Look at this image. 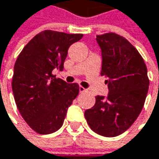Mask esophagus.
Instances as JSON below:
<instances>
[{
    "mask_svg": "<svg viewBox=\"0 0 159 159\" xmlns=\"http://www.w3.org/2000/svg\"><path fill=\"white\" fill-rule=\"evenodd\" d=\"M79 91H80L81 93H84V92H87V91H88V89H84L83 87H80V88H79Z\"/></svg>",
    "mask_w": 159,
    "mask_h": 159,
    "instance_id": "1",
    "label": "esophagus"
}]
</instances>
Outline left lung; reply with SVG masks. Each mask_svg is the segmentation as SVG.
I'll use <instances>...</instances> for the list:
<instances>
[{"label":"left lung","instance_id":"8db88e82","mask_svg":"<svg viewBox=\"0 0 159 159\" xmlns=\"http://www.w3.org/2000/svg\"><path fill=\"white\" fill-rule=\"evenodd\" d=\"M102 49L101 75L107 80L109 94L96 97L95 105L85 112L90 129L105 137L125 132L142 112L149 88L147 68L138 50L114 32L97 35Z\"/></svg>","mask_w":159,"mask_h":159}]
</instances>
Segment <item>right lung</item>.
Wrapping results in <instances>:
<instances>
[{"label":"right lung","mask_w":159,"mask_h":159,"mask_svg":"<svg viewBox=\"0 0 159 159\" xmlns=\"http://www.w3.org/2000/svg\"><path fill=\"white\" fill-rule=\"evenodd\" d=\"M83 34L46 30L35 35L18 55L12 80L16 107L27 124L39 134L59 129L68 107L79 93L76 83L56 78L63 70L69 47Z\"/></svg>","instance_id":"obj_1"}]
</instances>
